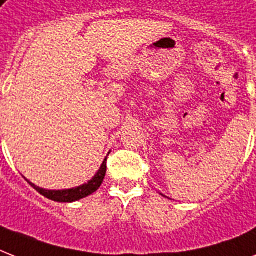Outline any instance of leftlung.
Masks as SVG:
<instances>
[{"label": "left lung", "mask_w": 256, "mask_h": 256, "mask_svg": "<svg viewBox=\"0 0 256 256\" xmlns=\"http://www.w3.org/2000/svg\"><path fill=\"white\" fill-rule=\"evenodd\" d=\"M162 195H164V194H162Z\"/></svg>", "instance_id": "8db88e82"}]
</instances>
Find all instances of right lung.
<instances>
[{
  "instance_id": "obj_1",
  "label": "right lung",
  "mask_w": 256,
  "mask_h": 256,
  "mask_svg": "<svg viewBox=\"0 0 256 256\" xmlns=\"http://www.w3.org/2000/svg\"><path fill=\"white\" fill-rule=\"evenodd\" d=\"M106 160H108V156L104 160V162L100 164V170L96 171V174L94 175L88 183H84L81 186L73 187V188H66V190H45V188H42V187L36 186L34 183H32L30 180H28V179H26V180H28L30 186L34 187L40 194L44 195L45 198L52 199L54 202H76V200H80V199L86 198L88 195H92V192H96V191L100 188L102 182H104V174H106Z\"/></svg>"
}]
</instances>
